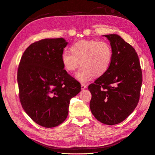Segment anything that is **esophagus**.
Returning a JSON list of instances; mask_svg holds the SVG:
<instances>
[{
	"label": "esophagus",
	"instance_id": "1",
	"mask_svg": "<svg viewBox=\"0 0 155 155\" xmlns=\"http://www.w3.org/2000/svg\"><path fill=\"white\" fill-rule=\"evenodd\" d=\"M81 89H82V90H83V89L87 88V85H85V84H81Z\"/></svg>",
	"mask_w": 155,
	"mask_h": 155
}]
</instances>
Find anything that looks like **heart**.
<instances>
[{
    "instance_id": "heart-1",
    "label": "heart",
    "mask_w": 155,
    "mask_h": 155,
    "mask_svg": "<svg viewBox=\"0 0 155 155\" xmlns=\"http://www.w3.org/2000/svg\"><path fill=\"white\" fill-rule=\"evenodd\" d=\"M71 51L64 50L61 60L67 72L74 71L79 65L82 67L76 74L81 83L90 80L94 76L100 77L109 70L113 57L111 46L107 41L82 40L72 45Z\"/></svg>"
}]
</instances>
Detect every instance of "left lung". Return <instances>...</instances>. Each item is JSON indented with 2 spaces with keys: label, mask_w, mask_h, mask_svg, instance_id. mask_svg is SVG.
<instances>
[{
  "label": "left lung",
  "mask_w": 155,
  "mask_h": 155,
  "mask_svg": "<svg viewBox=\"0 0 155 155\" xmlns=\"http://www.w3.org/2000/svg\"><path fill=\"white\" fill-rule=\"evenodd\" d=\"M113 53L107 72L88 88L92 94V114L106 125L121 123L137 106L142 83V72L134 48L116 34L105 35Z\"/></svg>",
  "instance_id": "8db88e82"
}]
</instances>
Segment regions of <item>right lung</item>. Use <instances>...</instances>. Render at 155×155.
<instances>
[{
    "label": "right lung",
    "mask_w": 155,
    "mask_h": 155,
    "mask_svg": "<svg viewBox=\"0 0 155 155\" xmlns=\"http://www.w3.org/2000/svg\"><path fill=\"white\" fill-rule=\"evenodd\" d=\"M68 43L63 38L34 42L21 57L17 71L19 100L31 119L44 127L62 124L71 98L81 84L64 69L61 55Z\"/></svg>",
    "instance_id": "right-lung-1"
}]
</instances>
